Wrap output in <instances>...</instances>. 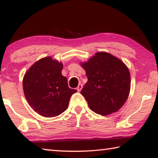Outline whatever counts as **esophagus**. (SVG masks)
<instances>
[{
    "label": "esophagus",
    "instance_id": "1",
    "mask_svg": "<svg viewBox=\"0 0 158 158\" xmlns=\"http://www.w3.org/2000/svg\"><path fill=\"white\" fill-rule=\"evenodd\" d=\"M81 89H82V85H81V84H79V85H78V86H77V91H78V92H80V91H81Z\"/></svg>",
    "mask_w": 158,
    "mask_h": 158
}]
</instances>
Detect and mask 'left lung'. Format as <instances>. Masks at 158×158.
I'll use <instances>...</instances> for the list:
<instances>
[{
    "label": "left lung",
    "instance_id": "8db88e82",
    "mask_svg": "<svg viewBox=\"0 0 158 158\" xmlns=\"http://www.w3.org/2000/svg\"><path fill=\"white\" fill-rule=\"evenodd\" d=\"M88 81L81 94L89 108L102 116L115 113L127 100L130 74L126 65L107 52H97L87 62L81 63Z\"/></svg>",
    "mask_w": 158,
    "mask_h": 158
}]
</instances>
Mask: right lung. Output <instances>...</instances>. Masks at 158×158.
<instances>
[{
  "label": "right lung",
  "instance_id": "1",
  "mask_svg": "<svg viewBox=\"0 0 158 158\" xmlns=\"http://www.w3.org/2000/svg\"><path fill=\"white\" fill-rule=\"evenodd\" d=\"M63 65L52 57L42 58L24 74L23 89L25 98L33 110L44 117H55L68 107L72 95L68 79L62 75Z\"/></svg>",
  "mask_w": 158,
  "mask_h": 158
}]
</instances>
